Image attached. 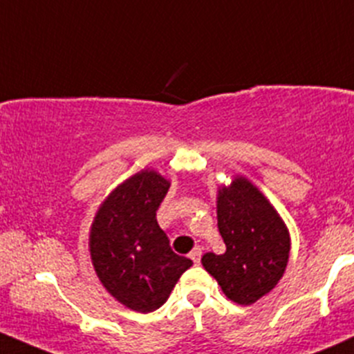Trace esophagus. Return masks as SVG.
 <instances>
[{
	"instance_id": "esophagus-1",
	"label": "esophagus",
	"mask_w": 354,
	"mask_h": 354,
	"mask_svg": "<svg viewBox=\"0 0 354 354\" xmlns=\"http://www.w3.org/2000/svg\"><path fill=\"white\" fill-rule=\"evenodd\" d=\"M189 258H192V261L195 263V265H198L200 259H202V248H200V245H196V248L189 252Z\"/></svg>"
}]
</instances>
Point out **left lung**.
I'll return each mask as SVG.
<instances>
[{"label":"left lung","mask_w":354,"mask_h":354,"mask_svg":"<svg viewBox=\"0 0 354 354\" xmlns=\"http://www.w3.org/2000/svg\"><path fill=\"white\" fill-rule=\"evenodd\" d=\"M217 225L225 252H205L203 268L227 299L239 305L258 302L278 285L288 265V227L259 188L239 174L217 189Z\"/></svg>","instance_id":"left-lung-1"}]
</instances>
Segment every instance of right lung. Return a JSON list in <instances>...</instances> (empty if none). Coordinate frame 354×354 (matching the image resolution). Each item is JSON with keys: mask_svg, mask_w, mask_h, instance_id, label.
<instances>
[{"mask_svg": "<svg viewBox=\"0 0 354 354\" xmlns=\"http://www.w3.org/2000/svg\"><path fill=\"white\" fill-rule=\"evenodd\" d=\"M169 185L151 167L132 174L103 200L89 229L96 277L117 302L140 314L161 307L193 265L171 251L156 221Z\"/></svg>", "mask_w": 354, "mask_h": 354, "instance_id": "obj_1", "label": "right lung"}]
</instances>
